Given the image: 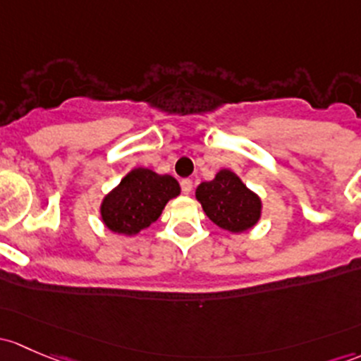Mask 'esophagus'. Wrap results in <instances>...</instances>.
<instances>
[{"label": "esophagus", "instance_id": "obj_1", "mask_svg": "<svg viewBox=\"0 0 361 361\" xmlns=\"http://www.w3.org/2000/svg\"><path fill=\"white\" fill-rule=\"evenodd\" d=\"M180 185H181V190H183V193H190V192H192L193 183H192V180H188V178H185V180H181Z\"/></svg>", "mask_w": 361, "mask_h": 361}]
</instances>
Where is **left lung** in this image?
<instances>
[{
    "instance_id": "8db88e82",
    "label": "left lung",
    "mask_w": 361,
    "mask_h": 361,
    "mask_svg": "<svg viewBox=\"0 0 361 361\" xmlns=\"http://www.w3.org/2000/svg\"><path fill=\"white\" fill-rule=\"evenodd\" d=\"M195 197L207 218L231 233L252 228L261 218V199L230 169H221L214 180L200 183Z\"/></svg>"
}]
</instances>
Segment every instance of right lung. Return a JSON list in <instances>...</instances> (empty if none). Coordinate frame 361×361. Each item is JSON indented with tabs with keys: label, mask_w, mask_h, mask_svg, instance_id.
<instances>
[{
	"label": "right lung",
	"mask_w": 361,
	"mask_h": 361,
	"mask_svg": "<svg viewBox=\"0 0 361 361\" xmlns=\"http://www.w3.org/2000/svg\"><path fill=\"white\" fill-rule=\"evenodd\" d=\"M178 195L180 185L173 176L136 168L104 197L102 221L114 233L136 235L157 221L168 200Z\"/></svg>",
	"instance_id": "add662e5"
}]
</instances>
